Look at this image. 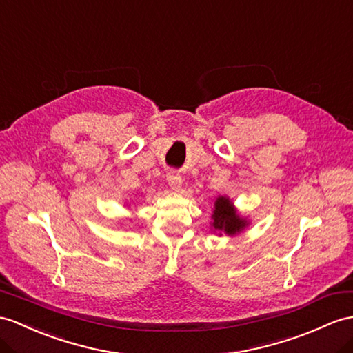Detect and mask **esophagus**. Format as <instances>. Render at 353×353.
I'll return each instance as SVG.
<instances>
[{"label": "esophagus", "mask_w": 353, "mask_h": 353, "mask_svg": "<svg viewBox=\"0 0 353 353\" xmlns=\"http://www.w3.org/2000/svg\"><path fill=\"white\" fill-rule=\"evenodd\" d=\"M168 183L172 188V192H181V185H183V178L179 176L175 172H169L168 174Z\"/></svg>", "instance_id": "obj_1"}]
</instances>
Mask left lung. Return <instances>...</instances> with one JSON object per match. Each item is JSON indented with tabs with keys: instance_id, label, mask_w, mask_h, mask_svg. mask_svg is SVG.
<instances>
[{
	"instance_id": "8db88e82",
	"label": "left lung",
	"mask_w": 353,
	"mask_h": 353,
	"mask_svg": "<svg viewBox=\"0 0 353 353\" xmlns=\"http://www.w3.org/2000/svg\"><path fill=\"white\" fill-rule=\"evenodd\" d=\"M211 220V230L214 234L217 232L219 236L225 234L234 238L239 234H243V232L250 226V220L241 216L230 197L225 194L217 196L216 201H214Z\"/></svg>"
}]
</instances>
